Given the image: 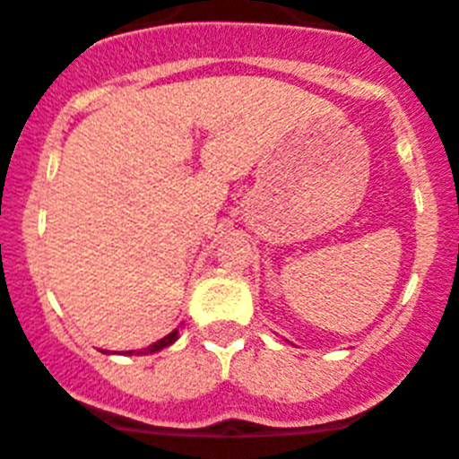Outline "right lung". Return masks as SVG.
I'll list each match as a JSON object with an SVG mask.
<instances>
[{
    "label": "right lung",
    "instance_id": "obj_1",
    "mask_svg": "<svg viewBox=\"0 0 459 459\" xmlns=\"http://www.w3.org/2000/svg\"><path fill=\"white\" fill-rule=\"evenodd\" d=\"M177 329L175 332H170L168 333V336H163L161 341H157V342H152V345H150V348H145V350H141L139 354H152V352H159V350H163V348H168V345H172V342L177 341ZM126 354H134V352H126Z\"/></svg>",
    "mask_w": 459,
    "mask_h": 459
}]
</instances>
